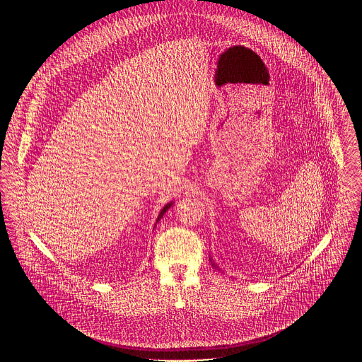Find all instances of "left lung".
<instances>
[{
	"label": "left lung",
	"instance_id": "obj_1",
	"mask_svg": "<svg viewBox=\"0 0 362 362\" xmlns=\"http://www.w3.org/2000/svg\"><path fill=\"white\" fill-rule=\"evenodd\" d=\"M214 267H215V264H214Z\"/></svg>",
	"mask_w": 362,
	"mask_h": 362
}]
</instances>
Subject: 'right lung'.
<instances>
[{
    "instance_id": "add662e5",
    "label": "right lung",
    "mask_w": 362,
    "mask_h": 362,
    "mask_svg": "<svg viewBox=\"0 0 362 362\" xmlns=\"http://www.w3.org/2000/svg\"><path fill=\"white\" fill-rule=\"evenodd\" d=\"M170 206H172V203H168V204H166V206H165V208H163V209H162V211H160V214H159V216H158V221H156V223H158V222H159V221H160V219H162V218H163V215H165V214H166V211H168V209H169V208H170Z\"/></svg>"
}]
</instances>
